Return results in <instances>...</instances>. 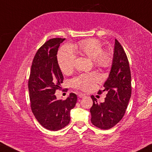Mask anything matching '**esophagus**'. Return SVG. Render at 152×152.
Segmentation results:
<instances>
[{
	"mask_svg": "<svg viewBox=\"0 0 152 152\" xmlns=\"http://www.w3.org/2000/svg\"><path fill=\"white\" fill-rule=\"evenodd\" d=\"M78 97H79V98H84V97H85V94H78Z\"/></svg>",
	"mask_w": 152,
	"mask_h": 152,
	"instance_id": "obj_1",
	"label": "esophagus"
}]
</instances>
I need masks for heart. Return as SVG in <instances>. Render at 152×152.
<instances>
[{"label": "heart", "instance_id": "obj_1", "mask_svg": "<svg viewBox=\"0 0 152 152\" xmlns=\"http://www.w3.org/2000/svg\"><path fill=\"white\" fill-rule=\"evenodd\" d=\"M76 50L93 60L94 65L100 68H106L110 65L112 56L109 52L102 50V44L98 39H89L80 41L78 44L74 46ZM76 59L75 53L71 47L63 46L57 54L58 66L65 74H68L74 69ZM100 77L96 72L90 74H82L72 79V86L76 89L88 91L96 83L98 82Z\"/></svg>", "mask_w": 152, "mask_h": 152}]
</instances>
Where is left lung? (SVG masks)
<instances>
[{
	"mask_svg": "<svg viewBox=\"0 0 152 152\" xmlns=\"http://www.w3.org/2000/svg\"><path fill=\"white\" fill-rule=\"evenodd\" d=\"M104 87L102 91L107 92L104 102L98 103L94 96H91L93 99L91 121L99 128L108 130L123 118L132 93L128 59L124 48L117 39L111 70Z\"/></svg>",
	"mask_w": 152,
	"mask_h": 152,
	"instance_id": "obj_1",
	"label": "left lung"
}]
</instances>
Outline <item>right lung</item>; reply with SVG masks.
<instances>
[{
  "mask_svg": "<svg viewBox=\"0 0 152 152\" xmlns=\"http://www.w3.org/2000/svg\"><path fill=\"white\" fill-rule=\"evenodd\" d=\"M65 39L53 38L39 48L33 58L28 82L34 116L44 128L52 131L68 125L70 110L77 101V96L74 93L65 100L56 99L54 95L56 90L61 89V84L63 81L56 54Z\"/></svg>",
  "mask_w": 152,
  "mask_h": 152,
  "instance_id": "obj_1",
  "label": "right lung"
}]
</instances>
